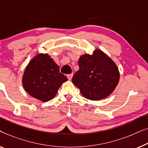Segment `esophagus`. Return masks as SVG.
Here are the masks:
<instances>
[{"label": "esophagus", "mask_w": 148, "mask_h": 148, "mask_svg": "<svg viewBox=\"0 0 148 148\" xmlns=\"http://www.w3.org/2000/svg\"><path fill=\"white\" fill-rule=\"evenodd\" d=\"M73 73H71V74H68L67 75H66V77H67L69 80H71V79L73 77Z\"/></svg>", "instance_id": "1"}]
</instances>
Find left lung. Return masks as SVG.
Segmentation results:
<instances>
[{"label": "left lung", "mask_w": 148, "mask_h": 148, "mask_svg": "<svg viewBox=\"0 0 148 148\" xmlns=\"http://www.w3.org/2000/svg\"><path fill=\"white\" fill-rule=\"evenodd\" d=\"M79 67L72 82L81 94L91 100L108 97L119 82V69L102 50L96 49L92 54H86L79 59Z\"/></svg>", "instance_id": "left-lung-1"}]
</instances>
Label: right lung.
Wrapping results in <instances>:
<instances>
[{
    "mask_svg": "<svg viewBox=\"0 0 148 148\" xmlns=\"http://www.w3.org/2000/svg\"><path fill=\"white\" fill-rule=\"evenodd\" d=\"M67 77L60 73L58 66L47 54L36 56L26 67L22 84L25 90L34 98L48 102L56 96Z\"/></svg>",
    "mask_w": 148,
    "mask_h": 148,
    "instance_id": "obj_1",
    "label": "right lung"
}]
</instances>
